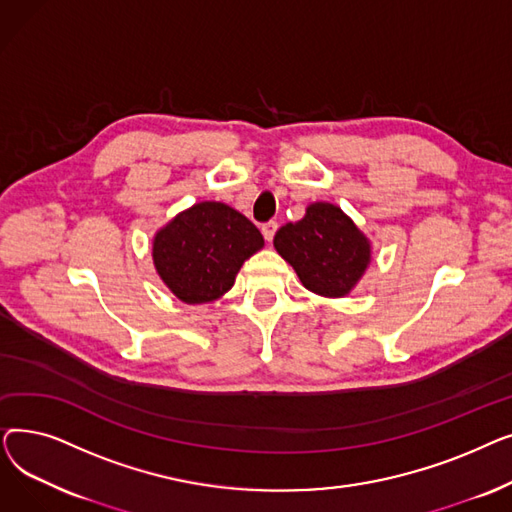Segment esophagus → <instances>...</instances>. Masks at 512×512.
<instances>
[{
	"label": "esophagus",
	"instance_id": "1",
	"mask_svg": "<svg viewBox=\"0 0 512 512\" xmlns=\"http://www.w3.org/2000/svg\"><path fill=\"white\" fill-rule=\"evenodd\" d=\"M276 230H278V224H276V222H267V224H263V226H261V232H263V236H265V240H267V242H272V240H274Z\"/></svg>",
	"mask_w": 512,
	"mask_h": 512
}]
</instances>
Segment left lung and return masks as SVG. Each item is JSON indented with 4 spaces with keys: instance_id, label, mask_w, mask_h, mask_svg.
<instances>
[{
    "instance_id": "8db88e82",
    "label": "left lung",
    "mask_w": 512,
    "mask_h": 512,
    "mask_svg": "<svg viewBox=\"0 0 512 512\" xmlns=\"http://www.w3.org/2000/svg\"><path fill=\"white\" fill-rule=\"evenodd\" d=\"M274 247L301 284L326 299L348 297L373 259L371 240L338 205L326 201L311 203L303 220L282 226Z\"/></svg>"
}]
</instances>
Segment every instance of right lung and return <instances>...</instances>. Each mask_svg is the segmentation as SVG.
I'll list each match as a JSON object with an SVG mask.
<instances>
[{
	"mask_svg": "<svg viewBox=\"0 0 512 512\" xmlns=\"http://www.w3.org/2000/svg\"><path fill=\"white\" fill-rule=\"evenodd\" d=\"M263 249L251 220L220 201H201L161 226L153 236L159 280L186 305L222 299L242 263Z\"/></svg>",
	"mask_w": 512,
	"mask_h": 512,
	"instance_id": "obj_1",
	"label": "right lung"
}]
</instances>
